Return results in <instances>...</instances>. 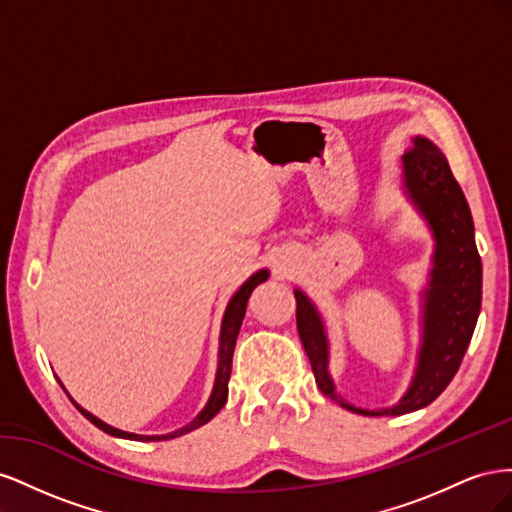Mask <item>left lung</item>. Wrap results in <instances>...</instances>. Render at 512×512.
<instances>
[{
	"label": "left lung",
	"instance_id": "left-lung-1",
	"mask_svg": "<svg viewBox=\"0 0 512 512\" xmlns=\"http://www.w3.org/2000/svg\"><path fill=\"white\" fill-rule=\"evenodd\" d=\"M401 192L421 215L433 239L427 286L421 290V346L406 393L391 408H356L337 393L329 361V333L316 303L301 288L297 327L320 391L339 406L365 416H399L429 406L453 380L468 350L483 297V265L474 222L459 183L440 147L416 134L401 156Z\"/></svg>",
	"mask_w": 512,
	"mask_h": 512
}]
</instances>
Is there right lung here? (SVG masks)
<instances>
[{
	"mask_svg": "<svg viewBox=\"0 0 512 512\" xmlns=\"http://www.w3.org/2000/svg\"><path fill=\"white\" fill-rule=\"evenodd\" d=\"M269 280V269H260L256 273H252L247 280L241 284V288L232 294L228 305H226V312H224V318H222V329H220V350H218V371H215V382H213V391L209 395V401L205 404V408L200 410L192 421L181 427V429H175L170 433H162V436H143V433H130V431H121L113 425L104 423L102 418L94 416L91 412H87L83 406L76 404V401L72 399V404L79 408V412L87 418V421L94 423L98 429H102L104 433H108V436H115V438H123V440H138V442H158V440H173V438H179L183 436V433H190L198 427H203L205 423H209L211 418L218 414L226 399H228V380H230V367H232V352H235V344H237V335H239V329H241V322H243V316H245V309H247V301H250V294L254 292V288L262 282ZM59 380V378H57ZM61 384V380H59ZM61 389L66 391V386L61 384ZM68 393V391H66ZM70 397V395H68Z\"/></svg>",
	"mask_w": 512,
	"mask_h": 512,
	"instance_id": "1",
	"label": "right lung"
}]
</instances>
